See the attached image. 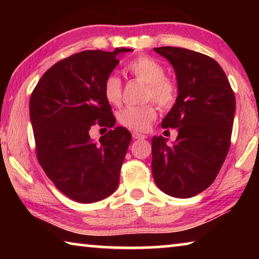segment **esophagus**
Listing matches in <instances>:
<instances>
[{"label": "esophagus", "mask_w": 259, "mask_h": 259, "mask_svg": "<svg viewBox=\"0 0 259 259\" xmlns=\"http://www.w3.org/2000/svg\"><path fill=\"white\" fill-rule=\"evenodd\" d=\"M133 138L134 139H145L146 136L143 135V134H140V133H137V131H134V133H133Z\"/></svg>", "instance_id": "34e87169"}]
</instances>
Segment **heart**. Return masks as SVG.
<instances>
[{
    "label": "heart",
    "mask_w": 259,
    "mask_h": 259,
    "mask_svg": "<svg viewBox=\"0 0 259 259\" xmlns=\"http://www.w3.org/2000/svg\"><path fill=\"white\" fill-rule=\"evenodd\" d=\"M128 71L139 81L146 84L145 96L153 99L161 107H169L176 99V85L164 77V68L150 57H139L128 65ZM104 97L111 105H119L122 98L120 78L111 75L104 83ZM156 117V108L153 104L129 106L121 109L117 120L126 128L142 131L147 129Z\"/></svg>",
    "instance_id": "1"
}]
</instances>
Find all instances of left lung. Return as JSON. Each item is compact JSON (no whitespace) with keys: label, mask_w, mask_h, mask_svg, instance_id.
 Instances as JSON below:
<instances>
[{"label":"left lung","mask_w":259,"mask_h":259,"mask_svg":"<svg viewBox=\"0 0 259 259\" xmlns=\"http://www.w3.org/2000/svg\"><path fill=\"white\" fill-rule=\"evenodd\" d=\"M171 64L177 78L176 103L162 120L177 128L174 143L152 138V172L156 186L170 196L187 199L213 183L231 144L235 97L216 60L175 47L154 48Z\"/></svg>","instance_id":"1"}]
</instances>
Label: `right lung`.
Segmentation results:
<instances>
[{"label": "right lung", "instance_id": "obj_1", "mask_svg": "<svg viewBox=\"0 0 259 259\" xmlns=\"http://www.w3.org/2000/svg\"><path fill=\"white\" fill-rule=\"evenodd\" d=\"M134 51L85 50L55 64L43 74L29 100L37 160L56 187L76 202L93 203L115 192L131 134L116 126L100 137L90 128H113L115 117L104 97V83Z\"/></svg>", "mask_w": 259, "mask_h": 259}]
</instances>
